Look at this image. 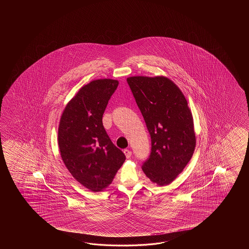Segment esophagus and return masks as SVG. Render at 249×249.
<instances>
[{
	"mask_svg": "<svg viewBox=\"0 0 249 249\" xmlns=\"http://www.w3.org/2000/svg\"><path fill=\"white\" fill-rule=\"evenodd\" d=\"M124 153L125 155L126 159H130L131 156H132V151L129 150V149H124Z\"/></svg>",
	"mask_w": 249,
	"mask_h": 249,
	"instance_id": "34e87169",
	"label": "esophagus"
}]
</instances>
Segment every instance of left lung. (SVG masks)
Returning a JSON list of instances; mask_svg holds the SVG:
<instances>
[{"label":"left lung","instance_id":"8db88e82","mask_svg":"<svg viewBox=\"0 0 249 249\" xmlns=\"http://www.w3.org/2000/svg\"><path fill=\"white\" fill-rule=\"evenodd\" d=\"M127 83L151 138V152L143 163V172L158 185L170 184L184 169L196 147L187 100L164 76H132Z\"/></svg>","mask_w":249,"mask_h":249}]
</instances>
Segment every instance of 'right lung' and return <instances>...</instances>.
<instances>
[{
    "label": "right lung",
    "mask_w": 249,
    "mask_h": 249,
    "mask_svg": "<svg viewBox=\"0 0 249 249\" xmlns=\"http://www.w3.org/2000/svg\"><path fill=\"white\" fill-rule=\"evenodd\" d=\"M118 81L98 79L83 86L65 107L58 126V148L66 167L88 190L102 191L125 156L107 134L102 117Z\"/></svg>",
    "instance_id": "right-lung-1"
}]
</instances>
